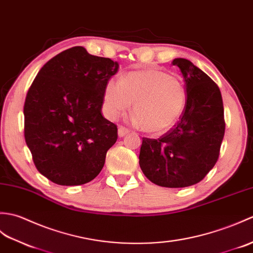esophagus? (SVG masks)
Returning a JSON list of instances; mask_svg holds the SVG:
<instances>
[{"mask_svg":"<svg viewBox=\"0 0 253 253\" xmlns=\"http://www.w3.org/2000/svg\"><path fill=\"white\" fill-rule=\"evenodd\" d=\"M127 133H128V130H126V127L119 126V128H118V135H119V137H123L125 135H126Z\"/></svg>","mask_w":253,"mask_h":253,"instance_id":"esophagus-1","label":"esophagus"}]
</instances>
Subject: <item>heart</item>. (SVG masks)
Wrapping results in <instances>:
<instances>
[{
	"instance_id": "1",
	"label": "heart",
	"mask_w": 253,
	"mask_h": 253,
	"mask_svg": "<svg viewBox=\"0 0 253 253\" xmlns=\"http://www.w3.org/2000/svg\"><path fill=\"white\" fill-rule=\"evenodd\" d=\"M133 103L134 122L144 131L159 134L169 130L186 106V91L177 78L158 69L132 71L109 80L104 89V109L116 119Z\"/></svg>"
}]
</instances>
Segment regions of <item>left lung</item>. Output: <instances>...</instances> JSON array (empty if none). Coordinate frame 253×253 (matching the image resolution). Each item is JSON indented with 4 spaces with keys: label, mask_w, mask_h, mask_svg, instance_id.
<instances>
[{
    "label": "left lung",
    "mask_w": 253,
    "mask_h": 253,
    "mask_svg": "<svg viewBox=\"0 0 253 253\" xmlns=\"http://www.w3.org/2000/svg\"><path fill=\"white\" fill-rule=\"evenodd\" d=\"M181 70L186 106L179 120L158 139L143 137L139 167L150 182L179 188L199 183L216 164L225 132L221 91L211 78L185 58Z\"/></svg>",
    "instance_id": "obj_1"
}]
</instances>
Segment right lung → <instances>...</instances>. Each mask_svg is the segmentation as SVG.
Wrapping results in <instances>:
<instances>
[{
    "instance_id": "obj_1",
    "label": "right lung",
    "mask_w": 253,
    "mask_h": 253,
    "mask_svg": "<svg viewBox=\"0 0 253 253\" xmlns=\"http://www.w3.org/2000/svg\"><path fill=\"white\" fill-rule=\"evenodd\" d=\"M119 64L75 46L39 71L27 93L25 139L38 171L55 184L76 186L102 171L118 128L102 115L106 83Z\"/></svg>"
}]
</instances>
